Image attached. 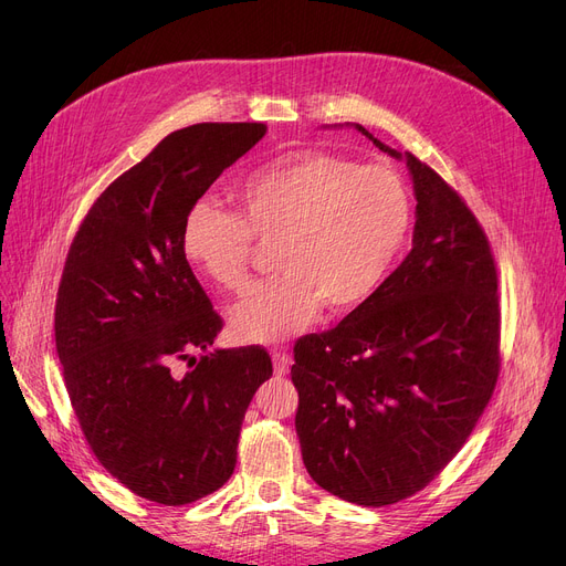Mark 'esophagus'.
<instances>
[{
  "mask_svg": "<svg viewBox=\"0 0 566 566\" xmlns=\"http://www.w3.org/2000/svg\"><path fill=\"white\" fill-rule=\"evenodd\" d=\"M273 367H275V374H277V376L289 374V369H291V355H289L286 350H277V353L273 355Z\"/></svg>",
  "mask_w": 566,
  "mask_h": 566,
  "instance_id": "34e87169",
  "label": "esophagus"
}]
</instances>
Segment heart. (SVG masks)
Returning <instances> with one entry per match:
<instances>
[{
  "instance_id": "heart-1",
  "label": "heart",
  "mask_w": 566,
  "mask_h": 566,
  "mask_svg": "<svg viewBox=\"0 0 566 566\" xmlns=\"http://www.w3.org/2000/svg\"><path fill=\"white\" fill-rule=\"evenodd\" d=\"M243 213L197 199L184 220L186 256L216 284H252L254 235L275 243L280 277L235 305L238 339L277 344L305 331L323 303L348 312L369 301L410 229V195L382 165L312 151H289L254 169L238 188Z\"/></svg>"
}]
</instances>
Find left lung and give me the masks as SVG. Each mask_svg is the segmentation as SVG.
<instances>
[{
  "label": "left lung",
  "mask_w": 566,
  "mask_h": 566,
  "mask_svg": "<svg viewBox=\"0 0 566 566\" xmlns=\"http://www.w3.org/2000/svg\"><path fill=\"white\" fill-rule=\"evenodd\" d=\"M403 158L418 199L412 250L333 331L293 346L295 433L310 478L365 507L422 491L463 448L500 374L489 238L454 188Z\"/></svg>",
  "instance_id": "left-lung-1"
}]
</instances>
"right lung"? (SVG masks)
<instances>
[{"label": "right lung", "mask_w": 566, "mask_h": 566, "mask_svg": "<svg viewBox=\"0 0 566 566\" xmlns=\"http://www.w3.org/2000/svg\"><path fill=\"white\" fill-rule=\"evenodd\" d=\"M263 135V124L167 135L88 208L59 282L56 353L88 448L167 507L231 478L245 410L273 376L261 346L211 350L222 318L181 243L190 206Z\"/></svg>", "instance_id": "obj_1"}]
</instances>
